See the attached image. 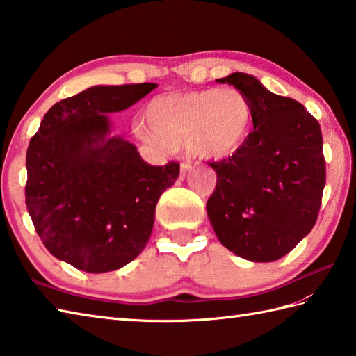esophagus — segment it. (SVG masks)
<instances>
[{
	"label": "esophagus",
	"mask_w": 356,
	"mask_h": 356,
	"mask_svg": "<svg viewBox=\"0 0 356 356\" xmlns=\"http://www.w3.org/2000/svg\"><path fill=\"white\" fill-rule=\"evenodd\" d=\"M194 168L193 165L190 162H184L182 165H180V179H185V176L188 172H191Z\"/></svg>",
	"instance_id": "esophagus-1"
}]
</instances>
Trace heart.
<instances>
[{"label":"heart","instance_id":"obj_1","mask_svg":"<svg viewBox=\"0 0 356 356\" xmlns=\"http://www.w3.org/2000/svg\"><path fill=\"white\" fill-rule=\"evenodd\" d=\"M146 127L138 122L136 134L159 147L191 149L207 159H223L243 145L252 124L249 101L238 90L208 88L159 96L145 110Z\"/></svg>","mask_w":356,"mask_h":356}]
</instances>
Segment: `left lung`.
Wrapping results in <instances>:
<instances>
[{
    "instance_id": "1",
    "label": "left lung",
    "mask_w": 356,
    "mask_h": 356,
    "mask_svg": "<svg viewBox=\"0 0 356 356\" xmlns=\"http://www.w3.org/2000/svg\"><path fill=\"white\" fill-rule=\"evenodd\" d=\"M243 93L254 130L220 162L207 213L216 236L249 261L282 259L312 231L326 184L318 120L303 105L246 73L217 79Z\"/></svg>"
}]
</instances>
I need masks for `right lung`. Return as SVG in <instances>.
<instances>
[{"label": "right lung", "instance_id": "add662e5", "mask_svg": "<svg viewBox=\"0 0 356 356\" xmlns=\"http://www.w3.org/2000/svg\"><path fill=\"white\" fill-rule=\"evenodd\" d=\"M157 86H96L56 102L30 139L26 207L56 259L99 274L147 246L161 194L180 165L151 166L131 142L105 139L107 113L131 107Z\"/></svg>", "mask_w": 356, "mask_h": 356}]
</instances>
